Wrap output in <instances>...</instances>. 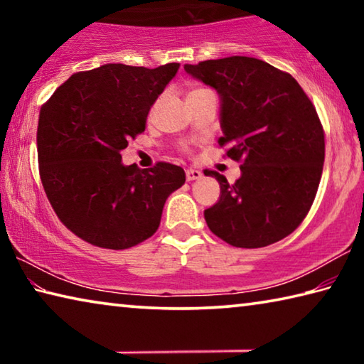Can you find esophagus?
<instances>
[{"label":"esophagus","mask_w":364,"mask_h":364,"mask_svg":"<svg viewBox=\"0 0 364 364\" xmlns=\"http://www.w3.org/2000/svg\"><path fill=\"white\" fill-rule=\"evenodd\" d=\"M202 178V171L196 170V168H188L186 170V180L188 181H194V180H200Z\"/></svg>","instance_id":"1"}]
</instances>
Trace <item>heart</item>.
Instances as JSON below:
<instances>
[{"label":"heart","mask_w":364,"mask_h":364,"mask_svg":"<svg viewBox=\"0 0 364 364\" xmlns=\"http://www.w3.org/2000/svg\"><path fill=\"white\" fill-rule=\"evenodd\" d=\"M194 91H196V90H194Z\"/></svg>","instance_id":"heart-1"}]
</instances>
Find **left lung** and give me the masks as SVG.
Returning a JSON list of instances; mask_svg holds the SVG:
<instances>
[{
  "label": "left lung",
  "mask_w": 364,
  "mask_h": 364,
  "mask_svg": "<svg viewBox=\"0 0 364 364\" xmlns=\"http://www.w3.org/2000/svg\"><path fill=\"white\" fill-rule=\"evenodd\" d=\"M184 70L217 91L228 157L241 176L220 183L207 226L234 247H264L289 236L315 200L324 164V132L316 109L292 75L245 56L210 59Z\"/></svg>",
  "instance_id": "8db88e82"
}]
</instances>
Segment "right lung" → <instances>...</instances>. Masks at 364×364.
<instances>
[{"mask_svg":"<svg viewBox=\"0 0 364 364\" xmlns=\"http://www.w3.org/2000/svg\"><path fill=\"white\" fill-rule=\"evenodd\" d=\"M180 64H104L78 72L41 107L36 147L43 188L59 220L83 241L128 249L157 231L168 196L186 181L178 165H123L147 114Z\"/></svg>","mask_w":364,"mask_h":364,"instance_id":"right-lung-1","label":"right lung"}]
</instances>
